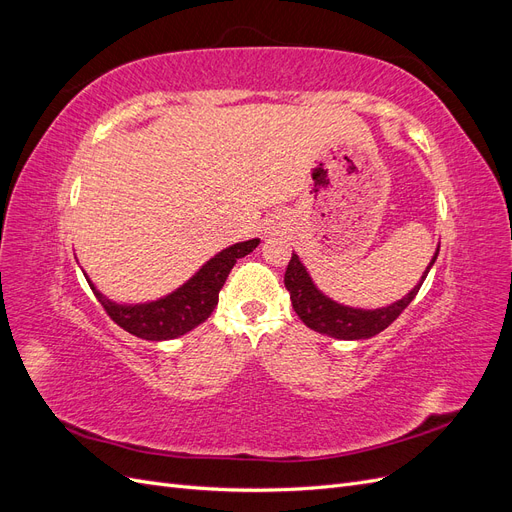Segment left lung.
Returning a JSON list of instances; mask_svg holds the SVG:
<instances>
[{
    "mask_svg": "<svg viewBox=\"0 0 512 512\" xmlns=\"http://www.w3.org/2000/svg\"><path fill=\"white\" fill-rule=\"evenodd\" d=\"M438 252H440V245L436 247V254H433L425 273L421 275V282H418L404 299L378 309L350 307L327 297V294L314 284L312 275H309V271L305 269V265L297 254H292L288 262L284 284H286V290L290 292L294 312H297V316L307 324L309 329L335 339H369L389 327V324L397 320V316L414 301L416 292L421 290L429 269L438 258Z\"/></svg>",
    "mask_w": 512,
    "mask_h": 512,
    "instance_id": "obj_1",
    "label": "left lung"
}]
</instances>
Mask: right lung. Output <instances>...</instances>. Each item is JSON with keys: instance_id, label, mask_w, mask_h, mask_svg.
<instances>
[{"instance_id": "obj_1", "label": "right lung", "mask_w": 512, "mask_h": 512, "mask_svg": "<svg viewBox=\"0 0 512 512\" xmlns=\"http://www.w3.org/2000/svg\"><path fill=\"white\" fill-rule=\"evenodd\" d=\"M258 243L260 239H250L226 247V250L207 260L205 265L177 290L168 292L166 297L147 303L111 301L94 286L87 273L85 277L91 290H94L96 299L106 309V314L111 316L123 331H128L141 339H149V342H164V339H175L190 333L211 316L215 305H218L220 290L230 269L235 267V262L239 258L254 252Z\"/></svg>"}]
</instances>
